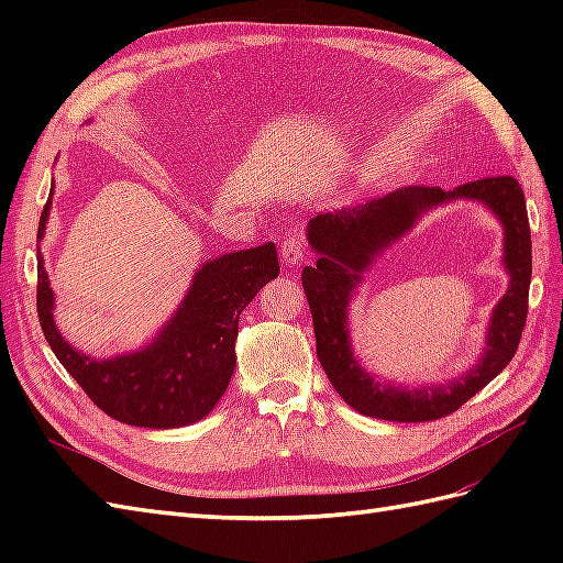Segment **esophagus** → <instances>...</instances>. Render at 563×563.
Listing matches in <instances>:
<instances>
[{
    "mask_svg": "<svg viewBox=\"0 0 563 563\" xmlns=\"http://www.w3.org/2000/svg\"><path fill=\"white\" fill-rule=\"evenodd\" d=\"M305 256V234L300 227H290L288 232H285V242L280 249V258H283V266L285 268H295L297 263L302 261Z\"/></svg>",
    "mask_w": 563,
    "mask_h": 563,
    "instance_id": "esophagus-1",
    "label": "esophagus"
}]
</instances>
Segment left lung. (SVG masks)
Returning <instances> with one entry per match:
<instances>
[{
	"label": "left lung",
	"instance_id": "obj_1",
	"mask_svg": "<svg viewBox=\"0 0 563 563\" xmlns=\"http://www.w3.org/2000/svg\"><path fill=\"white\" fill-rule=\"evenodd\" d=\"M450 199H476L505 224L509 290L489 320L485 353L466 374L442 386L401 388L382 380L356 361L350 345V300L380 251L412 229L420 214ZM307 239L319 258L305 266L302 285L314 319L317 355L341 399L363 416L397 423H421L457 411L482 391L518 351L528 321L532 242L525 194L512 176H492L452 190L406 186L365 206L324 212L309 220Z\"/></svg>",
	"mask_w": 563,
	"mask_h": 563
}]
</instances>
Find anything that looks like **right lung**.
Instances as JSON below:
<instances>
[{
  "label": "right lung",
  "instance_id": "obj_1",
  "mask_svg": "<svg viewBox=\"0 0 563 563\" xmlns=\"http://www.w3.org/2000/svg\"><path fill=\"white\" fill-rule=\"evenodd\" d=\"M53 190L41 214L45 234ZM275 244L230 251L196 271L186 297L147 345L113 357L87 355L65 341L55 295L38 246V319L57 361L103 413L128 426L181 428L206 418L230 385L236 365L239 314L268 280L278 278Z\"/></svg>",
  "mask_w": 563,
  "mask_h": 563
}]
</instances>
